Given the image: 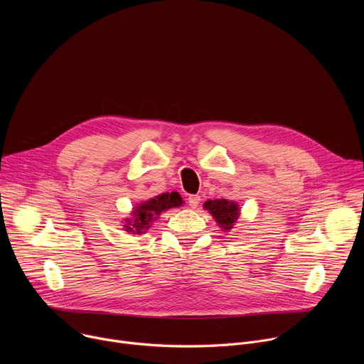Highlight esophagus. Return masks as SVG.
<instances>
[{
    "mask_svg": "<svg viewBox=\"0 0 364 364\" xmlns=\"http://www.w3.org/2000/svg\"><path fill=\"white\" fill-rule=\"evenodd\" d=\"M198 203H200V196L193 194V196L188 197V205L191 207V209H196V207L198 205Z\"/></svg>",
    "mask_w": 364,
    "mask_h": 364,
    "instance_id": "1",
    "label": "esophagus"
}]
</instances>
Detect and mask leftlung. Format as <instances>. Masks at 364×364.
I'll return each instance as SVG.
<instances>
[{"label": "left lung", "mask_w": 364, "mask_h": 364, "mask_svg": "<svg viewBox=\"0 0 364 364\" xmlns=\"http://www.w3.org/2000/svg\"><path fill=\"white\" fill-rule=\"evenodd\" d=\"M203 207L205 210H209V213L216 219V223L225 232H230L240 216L239 204L226 198L207 200Z\"/></svg>", "instance_id": "obj_1"}]
</instances>
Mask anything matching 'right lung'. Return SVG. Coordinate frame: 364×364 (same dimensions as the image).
Masks as SVG:
<instances>
[{
    "instance_id": "right-lung-1",
    "label": "right lung",
    "mask_w": 364,
    "mask_h": 364,
    "mask_svg": "<svg viewBox=\"0 0 364 364\" xmlns=\"http://www.w3.org/2000/svg\"><path fill=\"white\" fill-rule=\"evenodd\" d=\"M183 203V198L177 191L155 196L154 198L142 201L136 207H134L131 213L132 218L125 219L124 228L132 235L145 233V230L151 228L152 222L157 220L163 212L174 209V207H180Z\"/></svg>"
}]
</instances>
